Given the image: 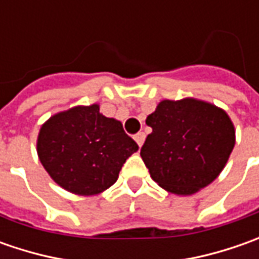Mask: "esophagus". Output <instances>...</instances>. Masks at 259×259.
<instances>
[{
    "label": "esophagus",
    "mask_w": 259,
    "mask_h": 259,
    "mask_svg": "<svg viewBox=\"0 0 259 259\" xmlns=\"http://www.w3.org/2000/svg\"><path fill=\"white\" fill-rule=\"evenodd\" d=\"M134 140L137 141L138 147H143V144H144V140H145V134L144 133H138V134L134 135Z\"/></svg>",
    "instance_id": "34e87169"
}]
</instances>
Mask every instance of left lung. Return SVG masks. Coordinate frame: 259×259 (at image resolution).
I'll use <instances>...</instances> for the list:
<instances>
[{"label": "left lung", "mask_w": 259, "mask_h": 259, "mask_svg": "<svg viewBox=\"0 0 259 259\" xmlns=\"http://www.w3.org/2000/svg\"><path fill=\"white\" fill-rule=\"evenodd\" d=\"M145 122L153 133L140 154L153 180L171 193L192 194L212 183L234 150L232 121L202 101H163Z\"/></svg>", "instance_id": "1"}]
</instances>
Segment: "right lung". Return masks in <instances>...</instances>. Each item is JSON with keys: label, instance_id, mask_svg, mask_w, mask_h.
Segmentation results:
<instances>
[{"label": "right lung", "instance_id": "right-lung-1", "mask_svg": "<svg viewBox=\"0 0 259 259\" xmlns=\"http://www.w3.org/2000/svg\"><path fill=\"white\" fill-rule=\"evenodd\" d=\"M138 150L122 124L99 112L98 105L77 106L52 116L38 134L37 153L50 177L82 196L104 192L116 182Z\"/></svg>", "mask_w": 259, "mask_h": 259}]
</instances>
